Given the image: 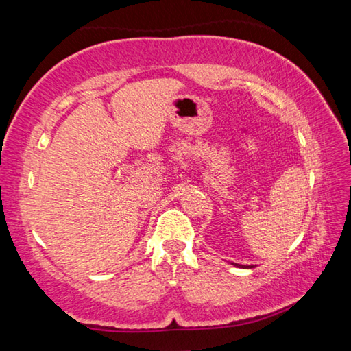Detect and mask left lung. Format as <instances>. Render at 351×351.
<instances>
[{
    "label": "left lung",
    "instance_id": "8db88e82",
    "mask_svg": "<svg viewBox=\"0 0 351 351\" xmlns=\"http://www.w3.org/2000/svg\"><path fill=\"white\" fill-rule=\"evenodd\" d=\"M234 266H237V268H243V269H251V268H255L254 265H239V263H232Z\"/></svg>",
    "mask_w": 351,
    "mask_h": 351
}]
</instances>
